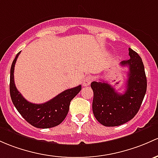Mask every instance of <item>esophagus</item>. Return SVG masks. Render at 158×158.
Returning a JSON list of instances; mask_svg holds the SVG:
<instances>
[{
    "mask_svg": "<svg viewBox=\"0 0 158 158\" xmlns=\"http://www.w3.org/2000/svg\"><path fill=\"white\" fill-rule=\"evenodd\" d=\"M92 81H93V79H92V76H86V77L85 78L84 80H83V85L84 86L89 85H90V83L92 82Z\"/></svg>",
    "mask_w": 158,
    "mask_h": 158,
    "instance_id": "obj_1",
    "label": "esophagus"
}]
</instances>
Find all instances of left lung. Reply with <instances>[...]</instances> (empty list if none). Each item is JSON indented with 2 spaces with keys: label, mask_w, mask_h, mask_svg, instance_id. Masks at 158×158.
<instances>
[{
  "label": "left lung",
  "mask_w": 158,
  "mask_h": 158,
  "mask_svg": "<svg viewBox=\"0 0 158 158\" xmlns=\"http://www.w3.org/2000/svg\"><path fill=\"white\" fill-rule=\"evenodd\" d=\"M129 55L130 59L119 64L129 67L124 94L116 92L107 82L91 83L94 92L93 114L105 127H117L131 120L139 111L145 95L147 79L142 58L131 48H129Z\"/></svg>",
  "instance_id": "8db88e82"
}]
</instances>
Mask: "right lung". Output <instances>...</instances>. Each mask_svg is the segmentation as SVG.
I'll use <instances>...</instances> for the list:
<instances>
[{
	"label": "right lung",
	"mask_w": 158,
	"mask_h": 158,
	"mask_svg": "<svg viewBox=\"0 0 158 158\" xmlns=\"http://www.w3.org/2000/svg\"><path fill=\"white\" fill-rule=\"evenodd\" d=\"M19 54L20 52L16 54L13 60L10 78V93L15 107L23 118L33 127L48 129L58 126L66 118L70 101L80 92L82 86L79 85L75 88L64 91L44 104H37L29 102L17 90L14 82L13 73L15 64Z\"/></svg>",
	"instance_id": "1"
}]
</instances>
